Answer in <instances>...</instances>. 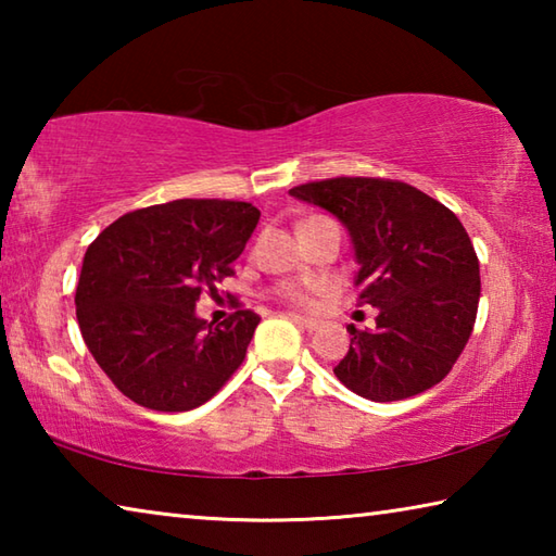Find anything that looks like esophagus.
Masks as SVG:
<instances>
[{
  "label": "esophagus",
  "mask_w": 556,
  "mask_h": 556,
  "mask_svg": "<svg viewBox=\"0 0 556 556\" xmlns=\"http://www.w3.org/2000/svg\"><path fill=\"white\" fill-rule=\"evenodd\" d=\"M289 318H291V321H294L299 328H304V331H308V333L316 331V328H318L316 318H306V316H299V314H289Z\"/></svg>",
  "instance_id": "esophagus-1"
}]
</instances>
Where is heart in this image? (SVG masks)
<instances>
[{
	"label": "heart",
	"mask_w": 556,
	"mask_h": 556,
	"mask_svg": "<svg viewBox=\"0 0 556 556\" xmlns=\"http://www.w3.org/2000/svg\"><path fill=\"white\" fill-rule=\"evenodd\" d=\"M318 220H324V218H308V220H304L301 223V230L304 228H308V225H314V223H318ZM312 285H285L279 289V294L285 296V299H289V301H296V304H306L308 301V294H312Z\"/></svg>",
	"instance_id": "heart-1"
}]
</instances>
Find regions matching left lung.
<instances>
[{"label":"left lung","instance_id":"1","mask_svg":"<svg viewBox=\"0 0 556 556\" xmlns=\"http://www.w3.org/2000/svg\"><path fill=\"white\" fill-rule=\"evenodd\" d=\"M294 199L333 213L353 240L357 304L372 331H351L333 372L372 402L427 392L454 368L473 331L481 269L468 232L444 203L392 178L338 176L294 186Z\"/></svg>","mask_w":556,"mask_h":556}]
</instances>
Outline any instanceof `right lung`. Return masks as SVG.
I'll return each mask as SVG.
<instances>
[{
  "label": "right lung",
  "instance_id": "1",
  "mask_svg": "<svg viewBox=\"0 0 556 556\" xmlns=\"http://www.w3.org/2000/svg\"><path fill=\"white\" fill-rule=\"evenodd\" d=\"M257 220L252 203L181 199L122 215L90 244L75 316L88 351L125 397L188 412L240 368L260 316L238 308L213 326L195 316V301L232 275Z\"/></svg>",
  "mask_w": 556,
  "mask_h": 556
}]
</instances>
